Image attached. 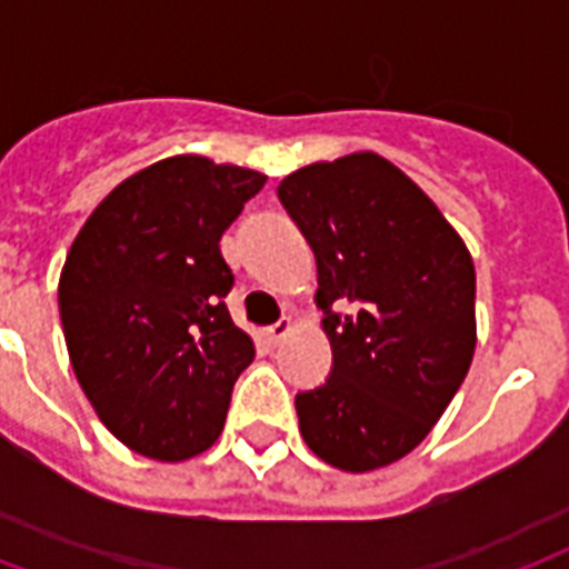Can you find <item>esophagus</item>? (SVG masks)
Here are the masks:
<instances>
[{
    "label": "esophagus",
    "mask_w": 569,
    "mask_h": 569,
    "mask_svg": "<svg viewBox=\"0 0 569 569\" xmlns=\"http://www.w3.org/2000/svg\"><path fill=\"white\" fill-rule=\"evenodd\" d=\"M289 330H292V321L289 319H280L277 325H271V328H266V339L268 346H280L286 337H289Z\"/></svg>",
    "instance_id": "34e87169"
}]
</instances>
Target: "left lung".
Listing matches in <instances>:
<instances>
[{
  "mask_svg": "<svg viewBox=\"0 0 569 569\" xmlns=\"http://www.w3.org/2000/svg\"><path fill=\"white\" fill-rule=\"evenodd\" d=\"M277 197L316 253L333 348L330 378L295 396L303 440L346 472L396 463L472 363V257L431 197L378 153L307 164Z\"/></svg>",
  "mask_w": 569,
  "mask_h": 569,
  "instance_id": "obj_1",
  "label": "left lung"
}]
</instances>
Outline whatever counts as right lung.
<instances>
[{
  "label": "right lung",
  "mask_w": 569,
  "mask_h": 569,
  "mask_svg": "<svg viewBox=\"0 0 569 569\" xmlns=\"http://www.w3.org/2000/svg\"><path fill=\"white\" fill-rule=\"evenodd\" d=\"M266 177L173 156L129 177L76 236L58 312L79 387L138 455L189 460L218 440L253 339L232 325L221 236Z\"/></svg>",
  "instance_id": "1"
}]
</instances>
